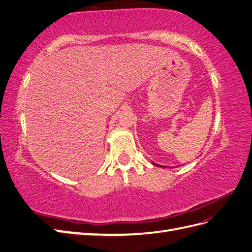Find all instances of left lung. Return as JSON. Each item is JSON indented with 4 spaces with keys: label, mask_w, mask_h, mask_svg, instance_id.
<instances>
[{
    "label": "left lung",
    "mask_w": 252,
    "mask_h": 252,
    "mask_svg": "<svg viewBox=\"0 0 252 252\" xmlns=\"http://www.w3.org/2000/svg\"><path fill=\"white\" fill-rule=\"evenodd\" d=\"M154 165H155V166H158V167H163V166H159V165H158L157 163H154Z\"/></svg>",
    "instance_id": "8db88e82"
}]
</instances>
